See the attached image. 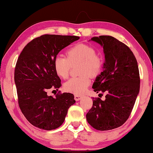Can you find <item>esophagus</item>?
<instances>
[{
    "mask_svg": "<svg viewBox=\"0 0 153 153\" xmlns=\"http://www.w3.org/2000/svg\"><path fill=\"white\" fill-rule=\"evenodd\" d=\"M81 98H82V96H81V95H74V99L76 101H79V100H80Z\"/></svg>",
    "mask_w": 153,
    "mask_h": 153,
    "instance_id": "obj_1",
    "label": "esophagus"
}]
</instances>
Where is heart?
<instances>
[{
	"mask_svg": "<svg viewBox=\"0 0 153 153\" xmlns=\"http://www.w3.org/2000/svg\"><path fill=\"white\" fill-rule=\"evenodd\" d=\"M68 58L62 55L56 56L53 60V68L56 74L62 79L68 76L72 66L77 64L81 76L73 77L64 83L65 91L76 95H81L91 83V77H96L101 72L103 62L96 55L94 48L84 44H78L67 51Z\"/></svg>",
	"mask_w": 153,
	"mask_h": 153,
	"instance_id": "obj_1",
	"label": "heart"
}]
</instances>
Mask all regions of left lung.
Returning a JSON list of instances; mask_svg holds the SVG:
<instances>
[{"mask_svg":"<svg viewBox=\"0 0 153 153\" xmlns=\"http://www.w3.org/2000/svg\"><path fill=\"white\" fill-rule=\"evenodd\" d=\"M91 40L103 47L105 58L103 71L96 77L93 88L106 95L104 100L93 98L86 120L97 130H110L124 124L132 111L139 93V68L130 49L115 37L101 35Z\"/></svg>","mask_w":153,"mask_h":153,"instance_id":"8db88e82","label":"left lung"}]
</instances>
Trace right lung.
I'll list each match as a JSON object with an SVG mask.
<instances>
[{
    "label": "right lung",
    "mask_w": 153,
    "mask_h": 153,
    "mask_svg": "<svg viewBox=\"0 0 153 153\" xmlns=\"http://www.w3.org/2000/svg\"><path fill=\"white\" fill-rule=\"evenodd\" d=\"M79 37L44 35L30 42L22 50L14 70V82L21 111L33 126L52 130L63 123L68 108L75 103L70 93L47 95L61 85L53 68L58 53Z\"/></svg>",
    "instance_id": "1"
}]
</instances>
